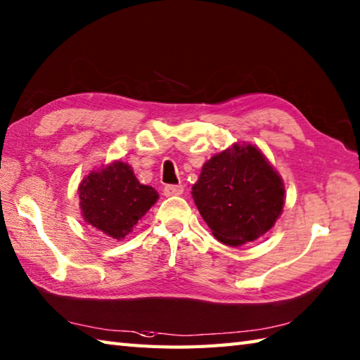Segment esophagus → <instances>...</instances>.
Here are the masks:
<instances>
[{
  "label": "esophagus",
  "mask_w": 360,
  "mask_h": 360,
  "mask_svg": "<svg viewBox=\"0 0 360 360\" xmlns=\"http://www.w3.org/2000/svg\"><path fill=\"white\" fill-rule=\"evenodd\" d=\"M166 198H171V195H180L183 194V186L181 185H166L162 189Z\"/></svg>",
  "instance_id": "esophagus-1"
}]
</instances>
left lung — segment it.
Returning <instances> with one entry per match:
<instances>
[{"label": "left lung", "mask_w": 360, "mask_h": 360, "mask_svg": "<svg viewBox=\"0 0 360 360\" xmlns=\"http://www.w3.org/2000/svg\"><path fill=\"white\" fill-rule=\"evenodd\" d=\"M283 194L279 174L250 144H235L214 155L193 186L203 221L227 246H241L266 233L282 213Z\"/></svg>", "instance_id": "left-lung-1"}]
</instances>
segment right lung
<instances>
[{"label":"right lung","instance_id":"right-lung-1","mask_svg":"<svg viewBox=\"0 0 360 360\" xmlns=\"http://www.w3.org/2000/svg\"><path fill=\"white\" fill-rule=\"evenodd\" d=\"M78 191L86 222L116 240L125 238L158 199L155 188L141 185L133 169L122 161L91 172Z\"/></svg>","mask_w":360,"mask_h":360}]
</instances>
